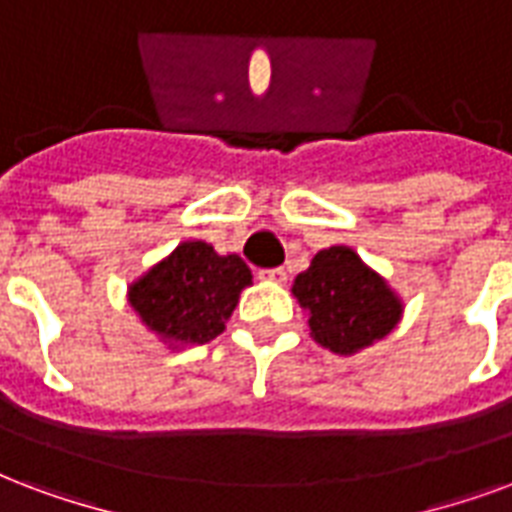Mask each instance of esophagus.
<instances>
[{
	"mask_svg": "<svg viewBox=\"0 0 512 512\" xmlns=\"http://www.w3.org/2000/svg\"><path fill=\"white\" fill-rule=\"evenodd\" d=\"M261 280H270V283H286L288 280V272L283 267H275V270H264L259 272Z\"/></svg>",
	"mask_w": 512,
	"mask_h": 512,
	"instance_id": "1",
	"label": "esophagus"
}]
</instances>
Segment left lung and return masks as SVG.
<instances>
[{
	"instance_id": "1",
	"label": "left lung",
	"mask_w": 512,
	"mask_h": 512,
	"mask_svg": "<svg viewBox=\"0 0 512 512\" xmlns=\"http://www.w3.org/2000/svg\"><path fill=\"white\" fill-rule=\"evenodd\" d=\"M310 337L337 356H356L394 332L405 302L351 245L318 251L291 286Z\"/></svg>"
}]
</instances>
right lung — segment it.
I'll use <instances>...</instances> for the list:
<instances>
[{"label":"right lung","mask_w":512,"mask_h":512,"mask_svg":"<svg viewBox=\"0 0 512 512\" xmlns=\"http://www.w3.org/2000/svg\"><path fill=\"white\" fill-rule=\"evenodd\" d=\"M251 283L240 256H218L210 242L186 240L129 283L126 302L164 348L183 351L224 332Z\"/></svg>","instance_id":"right-lung-1"}]
</instances>
